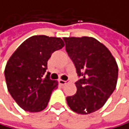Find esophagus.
Wrapping results in <instances>:
<instances>
[{
  "label": "esophagus",
  "instance_id": "obj_1",
  "mask_svg": "<svg viewBox=\"0 0 129 129\" xmlns=\"http://www.w3.org/2000/svg\"><path fill=\"white\" fill-rule=\"evenodd\" d=\"M58 82H59V83H60V84L62 85V86H63V85H66V84L69 83V81H68V80H67V81H64V80H62V79H59Z\"/></svg>",
  "mask_w": 129,
  "mask_h": 129
}]
</instances>
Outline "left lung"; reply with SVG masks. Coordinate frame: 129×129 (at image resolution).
<instances>
[{"instance_id":"8db88e82","label":"left lung","mask_w":129,"mask_h":129,"mask_svg":"<svg viewBox=\"0 0 129 129\" xmlns=\"http://www.w3.org/2000/svg\"><path fill=\"white\" fill-rule=\"evenodd\" d=\"M66 51L78 76L77 92L67 98L71 110L78 114L97 111L105 104L117 86L118 67L111 52L93 37H64Z\"/></svg>"}]
</instances>
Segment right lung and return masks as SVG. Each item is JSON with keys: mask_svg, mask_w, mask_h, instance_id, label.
<instances>
[{"mask_svg": "<svg viewBox=\"0 0 129 129\" xmlns=\"http://www.w3.org/2000/svg\"><path fill=\"white\" fill-rule=\"evenodd\" d=\"M64 45L61 38L33 36L22 43L9 59L5 70L8 90L25 111L40 112L47 107L58 82L43 75L51 54Z\"/></svg>", "mask_w": 129, "mask_h": 129, "instance_id": "obj_1", "label": "right lung"}]
</instances>
